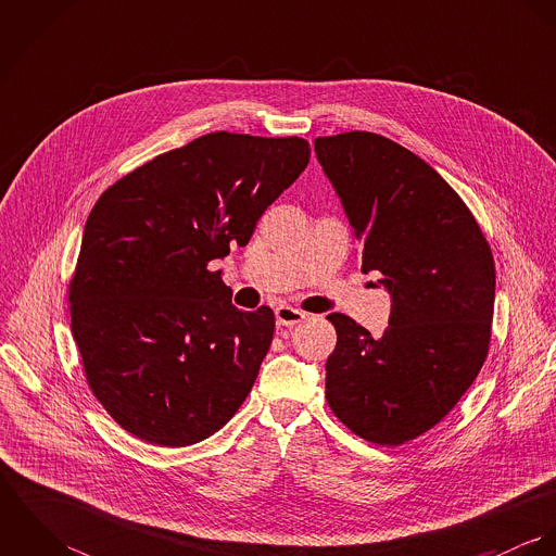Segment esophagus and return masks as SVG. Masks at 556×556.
Here are the masks:
<instances>
[{"label": "esophagus", "instance_id": "1", "mask_svg": "<svg viewBox=\"0 0 556 556\" xmlns=\"http://www.w3.org/2000/svg\"><path fill=\"white\" fill-rule=\"evenodd\" d=\"M306 318V315L298 308H291V306H278L276 308V323L278 325H285V327H293L298 323H302Z\"/></svg>", "mask_w": 556, "mask_h": 556}]
</instances>
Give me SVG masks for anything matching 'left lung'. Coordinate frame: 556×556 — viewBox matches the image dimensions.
Returning <instances> with one entry per match:
<instances>
[{"label": "left lung", "instance_id": "8db88e82", "mask_svg": "<svg viewBox=\"0 0 556 556\" xmlns=\"http://www.w3.org/2000/svg\"><path fill=\"white\" fill-rule=\"evenodd\" d=\"M362 250L392 298L381 338L331 313L338 342L325 396L357 437L406 443L439 424L481 370L494 311V258L454 188L424 160L375 132L315 139Z\"/></svg>", "mask_w": 556, "mask_h": 556}]
</instances>
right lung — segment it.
<instances>
[{"label": "right lung", "instance_id": "add662e5", "mask_svg": "<svg viewBox=\"0 0 556 556\" xmlns=\"http://www.w3.org/2000/svg\"><path fill=\"white\" fill-rule=\"evenodd\" d=\"M311 160L304 139L210 132L115 181L93 205L71 282L85 377L130 434L186 447L250 394L274 313H243L207 265L245 245Z\"/></svg>", "mask_w": 556, "mask_h": 556}]
</instances>
